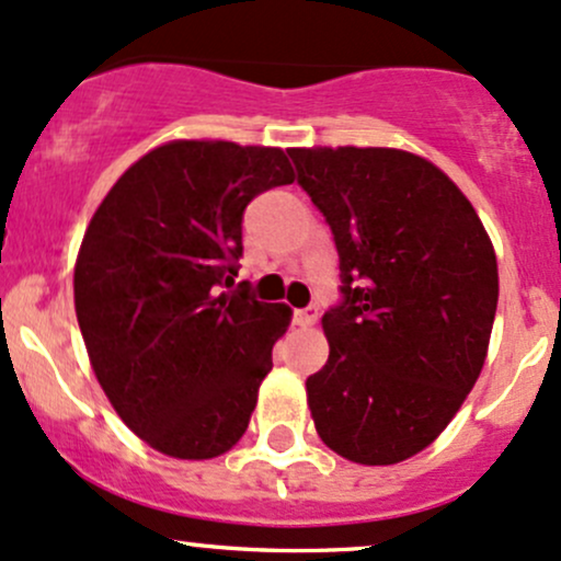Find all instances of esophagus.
Returning <instances> with one entry per match:
<instances>
[{"label": "esophagus", "instance_id": "1", "mask_svg": "<svg viewBox=\"0 0 561 561\" xmlns=\"http://www.w3.org/2000/svg\"><path fill=\"white\" fill-rule=\"evenodd\" d=\"M317 319H319V306H317V302H311V306L298 308V311H295V324H300V327L317 324Z\"/></svg>", "mask_w": 561, "mask_h": 561}]
</instances>
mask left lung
<instances>
[{"mask_svg": "<svg viewBox=\"0 0 561 561\" xmlns=\"http://www.w3.org/2000/svg\"><path fill=\"white\" fill-rule=\"evenodd\" d=\"M330 224L340 300L306 379L321 440L356 465L427 448L478 382L499 268L472 203L430 160L388 147L287 150Z\"/></svg>", "mask_w": 561, "mask_h": 561, "instance_id": "8db88e82", "label": "left lung"}]
</instances>
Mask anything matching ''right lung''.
I'll list each match as a JSON object with an SVG mask.
<instances>
[{"instance_id": "obj_1", "label": "right lung", "mask_w": 561, "mask_h": 561, "mask_svg": "<svg viewBox=\"0 0 561 561\" xmlns=\"http://www.w3.org/2000/svg\"><path fill=\"white\" fill-rule=\"evenodd\" d=\"M293 182L279 147L171 141L115 182L83 234L73 293L89 362L160 454L214 459L248 430L289 308L234 287L242 216Z\"/></svg>"}]
</instances>
